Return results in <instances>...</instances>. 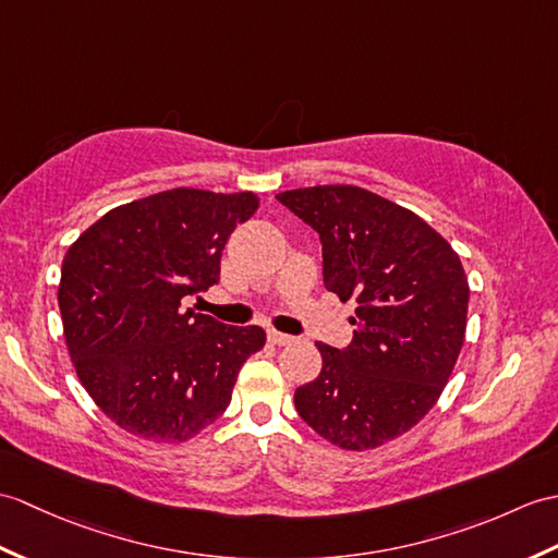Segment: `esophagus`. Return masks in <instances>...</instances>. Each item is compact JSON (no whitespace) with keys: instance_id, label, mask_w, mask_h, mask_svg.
<instances>
[{"instance_id":"esophagus-1","label":"esophagus","mask_w":558,"mask_h":558,"mask_svg":"<svg viewBox=\"0 0 558 558\" xmlns=\"http://www.w3.org/2000/svg\"><path fill=\"white\" fill-rule=\"evenodd\" d=\"M294 338H290V335H284V332H278V330H268V342L270 344H276V347H284V344H290Z\"/></svg>"}]
</instances>
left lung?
Segmentation results:
<instances>
[{"instance_id":"left-lung-1","label":"left lung","mask_w":558,"mask_h":558,"mask_svg":"<svg viewBox=\"0 0 558 558\" xmlns=\"http://www.w3.org/2000/svg\"><path fill=\"white\" fill-rule=\"evenodd\" d=\"M323 244V284L356 300L344 349L316 342L323 368L294 392L296 413L342 449L411 430L442 395L461 352L469 278L421 216L356 185L276 194Z\"/></svg>"}]
</instances>
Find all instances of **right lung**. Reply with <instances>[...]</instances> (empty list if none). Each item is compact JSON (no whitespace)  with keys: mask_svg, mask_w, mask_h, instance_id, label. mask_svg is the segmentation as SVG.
I'll use <instances>...</instances> for the list:
<instances>
[{"mask_svg":"<svg viewBox=\"0 0 558 558\" xmlns=\"http://www.w3.org/2000/svg\"><path fill=\"white\" fill-rule=\"evenodd\" d=\"M256 209L254 192L166 190L104 214L63 256L59 308L71 361L123 430L187 442L228 409L266 332L180 304L220 280L230 232Z\"/></svg>","mask_w":558,"mask_h":558,"instance_id":"obj_1","label":"right lung"}]
</instances>
